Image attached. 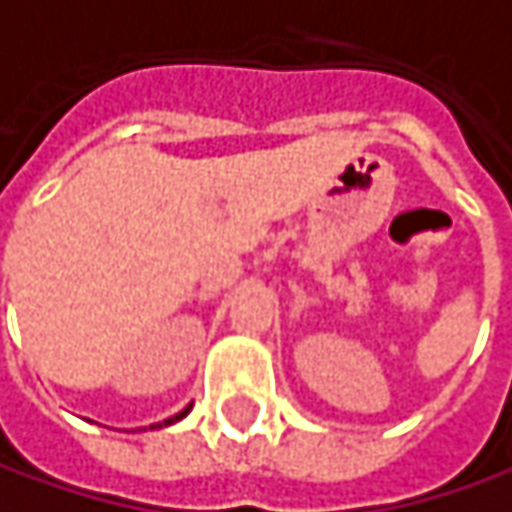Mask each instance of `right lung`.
I'll use <instances>...</instances> for the list:
<instances>
[{
    "mask_svg": "<svg viewBox=\"0 0 512 512\" xmlns=\"http://www.w3.org/2000/svg\"><path fill=\"white\" fill-rule=\"evenodd\" d=\"M189 410H191V407H186V410L177 412L174 418H168V421H163V424H166V427H168V424H174V421H180V418H186V415H189Z\"/></svg>",
    "mask_w": 512,
    "mask_h": 512,
    "instance_id": "right-lung-1",
    "label": "right lung"
}]
</instances>
